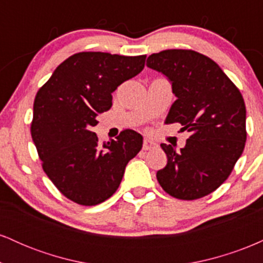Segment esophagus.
Segmentation results:
<instances>
[{"label": "esophagus", "mask_w": 263, "mask_h": 263, "mask_svg": "<svg viewBox=\"0 0 263 263\" xmlns=\"http://www.w3.org/2000/svg\"><path fill=\"white\" fill-rule=\"evenodd\" d=\"M157 147V143L156 142H153V141H151V140H144L143 141V146H142V148H143L144 151H149V149H153V148H156Z\"/></svg>", "instance_id": "1"}]
</instances>
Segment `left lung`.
I'll list each match as a JSON object with an SVG mask.
<instances>
[{"mask_svg": "<svg viewBox=\"0 0 263 263\" xmlns=\"http://www.w3.org/2000/svg\"><path fill=\"white\" fill-rule=\"evenodd\" d=\"M147 66L167 78L177 98L165 122H179L192 134L180 151L161 144L168 162L157 179L172 197L203 198L228 179L245 148L242 95L214 60L194 50L155 53Z\"/></svg>", "mask_w": 263, "mask_h": 263, "instance_id": "8db88e82", "label": "left lung"}]
</instances>
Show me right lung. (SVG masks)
<instances>
[{"instance_id": "1", "label": "right lung", "mask_w": 263, "mask_h": 263, "mask_svg": "<svg viewBox=\"0 0 263 263\" xmlns=\"http://www.w3.org/2000/svg\"><path fill=\"white\" fill-rule=\"evenodd\" d=\"M146 55L81 52L69 57L39 89L33 105L32 138L43 170L63 195L98 205L116 192L143 137L125 129L99 143L98 114L112 106V92L140 74Z\"/></svg>"}]
</instances>
